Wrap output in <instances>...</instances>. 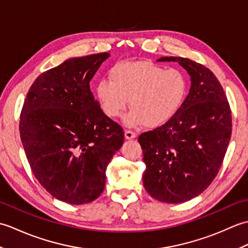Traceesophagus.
<instances>
[{
    "mask_svg": "<svg viewBox=\"0 0 248 248\" xmlns=\"http://www.w3.org/2000/svg\"><path fill=\"white\" fill-rule=\"evenodd\" d=\"M124 136L127 140H132L136 138V133L134 131H131V130H125L124 131Z\"/></svg>",
    "mask_w": 248,
    "mask_h": 248,
    "instance_id": "obj_1",
    "label": "esophagus"
}]
</instances>
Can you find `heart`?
<instances>
[{
  "label": "heart",
  "mask_w": 248,
  "mask_h": 248,
  "mask_svg": "<svg viewBox=\"0 0 248 248\" xmlns=\"http://www.w3.org/2000/svg\"><path fill=\"white\" fill-rule=\"evenodd\" d=\"M187 93L188 78L182 70L150 62L116 65L110 80L102 78L96 87L99 103L109 118L120 117L130 100L132 110L124 117L129 127L165 124L180 110Z\"/></svg>",
  "instance_id": "b5f03b06"
}]
</instances>
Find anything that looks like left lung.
<instances>
[{
	"label": "left lung",
	"instance_id": "1",
	"mask_svg": "<svg viewBox=\"0 0 248 248\" xmlns=\"http://www.w3.org/2000/svg\"><path fill=\"white\" fill-rule=\"evenodd\" d=\"M157 61L178 62L191 77V88L168 123L140 135L146 164L143 183L159 202L180 203L202 194L217 177L231 138V109L207 67L184 57Z\"/></svg>",
	"mask_w": 248,
	"mask_h": 248
}]
</instances>
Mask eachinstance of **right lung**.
Listing matches in <instances>:
<instances>
[{"instance_id": "add662e5", "label": "right lung", "mask_w": 248, "mask_h": 248, "mask_svg": "<svg viewBox=\"0 0 248 248\" xmlns=\"http://www.w3.org/2000/svg\"><path fill=\"white\" fill-rule=\"evenodd\" d=\"M109 53L70 59L36 78L20 115V138L37 180L52 196L84 204L104 189L105 170L124 140L89 82Z\"/></svg>"}]
</instances>
